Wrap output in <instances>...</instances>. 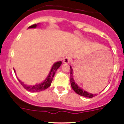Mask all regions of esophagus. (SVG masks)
I'll return each mask as SVG.
<instances>
[{
  "label": "esophagus",
  "instance_id": "1",
  "mask_svg": "<svg viewBox=\"0 0 124 124\" xmlns=\"http://www.w3.org/2000/svg\"><path fill=\"white\" fill-rule=\"evenodd\" d=\"M70 61H71V58L69 57V56H66V57H65V58L63 59V62H64V63H69Z\"/></svg>",
  "mask_w": 124,
  "mask_h": 124
}]
</instances>
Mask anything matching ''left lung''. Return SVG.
Segmentation results:
<instances>
[{"instance_id":"1","label":"left lung","mask_w":124,"mask_h":124,"mask_svg":"<svg viewBox=\"0 0 124 124\" xmlns=\"http://www.w3.org/2000/svg\"><path fill=\"white\" fill-rule=\"evenodd\" d=\"M70 68H71V78H70V81H71V85L72 89H73L74 91L77 93L80 96H84V97H87V98H92V97H94L96 94H91V93H89L85 91L84 90H83L82 89H81L80 87L78 86L76 84L75 82H74L73 78L71 77L72 75H73V70L71 69V67L70 66Z\"/></svg>"}]
</instances>
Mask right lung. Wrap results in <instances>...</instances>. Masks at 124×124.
<instances>
[{
	"label": "right lung",
	"mask_w": 124,
	"mask_h": 124,
	"mask_svg": "<svg viewBox=\"0 0 124 124\" xmlns=\"http://www.w3.org/2000/svg\"><path fill=\"white\" fill-rule=\"evenodd\" d=\"M36 27H37V24H33V25L30 26L29 28H36ZM61 64H62L61 61L54 63L53 64V66L52 68H51V71L49 73V74L48 77H47L46 79L45 80V81L44 82L41 83L40 84L35 85H33V86H29V85H26L24 84H23V82H22L19 80H18V81L20 82V84L22 85V86L24 87L26 90L29 91H31V92H39V91L45 90L47 88H48L51 85V82H52L53 78V77H54V74H55V72L56 71V70H58V68L61 66Z\"/></svg>",
	"instance_id": "right-lung-1"
}]
</instances>
